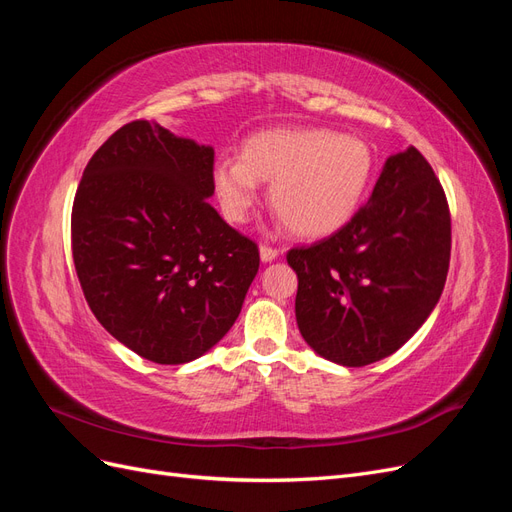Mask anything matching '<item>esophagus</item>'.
<instances>
[{
	"label": "esophagus",
	"mask_w": 512,
	"mask_h": 512,
	"mask_svg": "<svg viewBox=\"0 0 512 512\" xmlns=\"http://www.w3.org/2000/svg\"><path fill=\"white\" fill-rule=\"evenodd\" d=\"M277 254H280V252H277L275 247L260 245V260H262V262H273V260L277 258Z\"/></svg>",
	"instance_id": "obj_1"
}]
</instances>
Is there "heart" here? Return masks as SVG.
Returning <instances> with one entry per match:
<instances>
[{"instance_id": "b5f03b06", "label": "heart", "mask_w": 512, "mask_h": 512, "mask_svg": "<svg viewBox=\"0 0 512 512\" xmlns=\"http://www.w3.org/2000/svg\"><path fill=\"white\" fill-rule=\"evenodd\" d=\"M211 177L230 222L250 218L258 181H265L273 209L294 235L318 239L359 211L374 177V151L363 138L331 128H277L247 138L239 160H215Z\"/></svg>"}]
</instances>
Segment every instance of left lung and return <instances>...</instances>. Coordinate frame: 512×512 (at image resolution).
<instances>
[{
  "mask_svg": "<svg viewBox=\"0 0 512 512\" xmlns=\"http://www.w3.org/2000/svg\"><path fill=\"white\" fill-rule=\"evenodd\" d=\"M294 314L322 359L363 367L393 354L438 305L451 260V213L414 147L386 158L367 205L335 235L288 252Z\"/></svg>",
  "mask_w": 512,
  "mask_h": 512,
  "instance_id": "obj_1",
  "label": "left lung"
}]
</instances>
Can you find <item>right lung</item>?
Masks as SVG:
<instances>
[{"instance_id":"add662e5","label":"right lung","mask_w":512,"mask_h":512,"mask_svg":"<svg viewBox=\"0 0 512 512\" xmlns=\"http://www.w3.org/2000/svg\"><path fill=\"white\" fill-rule=\"evenodd\" d=\"M213 147L158 121L119 128L89 160L72 207V258L91 312L143 359L190 363L239 318L254 241L209 205Z\"/></svg>"}]
</instances>
